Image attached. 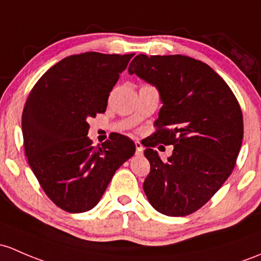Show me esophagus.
<instances>
[{
	"label": "esophagus",
	"mask_w": 261,
	"mask_h": 261,
	"mask_svg": "<svg viewBox=\"0 0 261 261\" xmlns=\"http://www.w3.org/2000/svg\"><path fill=\"white\" fill-rule=\"evenodd\" d=\"M135 146H136V153H138V155H142V152H144V146L141 145V142L135 141Z\"/></svg>",
	"instance_id": "esophagus-1"
}]
</instances>
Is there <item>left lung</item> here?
<instances>
[{
    "instance_id": "left-lung-1",
    "label": "left lung",
    "mask_w": 261,
    "mask_h": 261,
    "mask_svg": "<svg viewBox=\"0 0 261 261\" xmlns=\"http://www.w3.org/2000/svg\"><path fill=\"white\" fill-rule=\"evenodd\" d=\"M128 73L156 86L163 108L153 138L145 144L150 172L145 194L153 209L185 216L204 206L231 175L244 123L240 105L227 84L209 65L182 55H138ZM174 144L163 162L152 149Z\"/></svg>"
}]
</instances>
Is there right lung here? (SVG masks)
Wrapping results in <instances>:
<instances>
[{"instance_id": "obj_1", "label": "right lung", "mask_w": 261, "mask_h": 261, "mask_svg": "<svg viewBox=\"0 0 261 261\" xmlns=\"http://www.w3.org/2000/svg\"><path fill=\"white\" fill-rule=\"evenodd\" d=\"M133 56L85 52L65 57L27 97L24 153L48 199L67 213L91 210L115 171L135 153V144L120 134L97 147L87 138V120L106 111L110 92Z\"/></svg>"}]
</instances>
